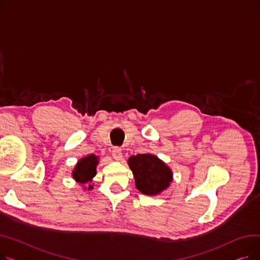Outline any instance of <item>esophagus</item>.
<instances>
[{
  "instance_id": "34e87169",
  "label": "esophagus",
  "mask_w": 260,
  "mask_h": 260,
  "mask_svg": "<svg viewBox=\"0 0 260 260\" xmlns=\"http://www.w3.org/2000/svg\"><path fill=\"white\" fill-rule=\"evenodd\" d=\"M113 158L115 160H121L122 159V151L120 147H114L113 148Z\"/></svg>"
}]
</instances>
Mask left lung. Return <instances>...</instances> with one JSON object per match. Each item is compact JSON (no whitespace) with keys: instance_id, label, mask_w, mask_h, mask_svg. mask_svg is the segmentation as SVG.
I'll list each match as a JSON object with an SVG mask.
<instances>
[{"instance_id":"8db88e82","label":"left lung","mask_w":260,"mask_h":260,"mask_svg":"<svg viewBox=\"0 0 260 260\" xmlns=\"http://www.w3.org/2000/svg\"><path fill=\"white\" fill-rule=\"evenodd\" d=\"M128 166L134 174L136 187L144 195H158L173 181L171 169L152 154H138L128 158Z\"/></svg>"}]
</instances>
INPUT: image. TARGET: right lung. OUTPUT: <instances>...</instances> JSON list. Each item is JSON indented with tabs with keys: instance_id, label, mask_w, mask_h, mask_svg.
Wrapping results in <instances>:
<instances>
[{
	"instance_id": "1",
	"label": "right lung",
	"mask_w": 260,
	"mask_h": 260,
	"mask_svg": "<svg viewBox=\"0 0 260 260\" xmlns=\"http://www.w3.org/2000/svg\"><path fill=\"white\" fill-rule=\"evenodd\" d=\"M99 163V159L94 155H88L86 157H83L78 161L74 171H73V178L81 183L85 184L88 182H91L92 178L97 174V166ZM92 185L89 184L87 189H91Z\"/></svg>"
}]
</instances>
